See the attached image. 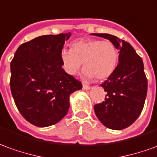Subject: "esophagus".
Listing matches in <instances>:
<instances>
[{
	"label": "esophagus",
	"instance_id": "34e87169",
	"mask_svg": "<svg viewBox=\"0 0 157 157\" xmlns=\"http://www.w3.org/2000/svg\"><path fill=\"white\" fill-rule=\"evenodd\" d=\"M82 88H83L84 90H88L90 89V86H88V85H86V84H84V83H83V84H82Z\"/></svg>",
	"mask_w": 157,
	"mask_h": 157
}]
</instances>
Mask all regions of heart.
<instances>
[{
  "label": "heart",
  "mask_w": 157,
  "mask_h": 157,
  "mask_svg": "<svg viewBox=\"0 0 157 157\" xmlns=\"http://www.w3.org/2000/svg\"><path fill=\"white\" fill-rule=\"evenodd\" d=\"M60 59L69 75H75L83 63L86 77L103 81L116 71L119 51L109 40L80 39L71 44V49H62Z\"/></svg>",
  "instance_id": "heart-1"
}]
</instances>
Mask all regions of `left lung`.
<instances>
[{"instance_id":"1","label":"left lung","mask_w":157,"mask_h":157,"mask_svg":"<svg viewBox=\"0 0 157 157\" xmlns=\"http://www.w3.org/2000/svg\"><path fill=\"white\" fill-rule=\"evenodd\" d=\"M92 35L108 39L119 50L116 71L101 84L106 92L105 101L94 105V111L106 128L121 130L138 119L144 105L148 82L143 60L128 41L109 34Z\"/></svg>"}]
</instances>
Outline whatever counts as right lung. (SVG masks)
I'll return each instance as SVG.
<instances>
[{"label":"right lung","instance_id":"add662e5","mask_svg":"<svg viewBox=\"0 0 157 157\" xmlns=\"http://www.w3.org/2000/svg\"><path fill=\"white\" fill-rule=\"evenodd\" d=\"M71 33L47 35L20 45L11 61L10 87L17 109L36 127L56 124L68 112L82 82L62 69L60 52Z\"/></svg>","mask_w":157,"mask_h":157}]
</instances>
